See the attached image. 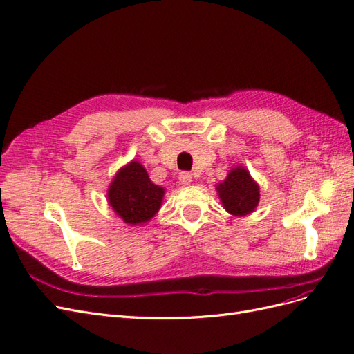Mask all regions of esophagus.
<instances>
[{"label": "esophagus", "mask_w": 354, "mask_h": 354, "mask_svg": "<svg viewBox=\"0 0 354 354\" xmlns=\"http://www.w3.org/2000/svg\"><path fill=\"white\" fill-rule=\"evenodd\" d=\"M178 180L181 181V185L187 186V185H190V183H192V174H190V173H180Z\"/></svg>", "instance_id": "34e87169"}]
</instances>
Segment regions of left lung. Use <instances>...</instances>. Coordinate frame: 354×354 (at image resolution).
I'll use <instances>...</instances> for the list:
<instances>
[{"label": "left lung", "mask_w": 354, "mask_h": 354, "mask_svg": "<svg viewBox=\"0 0 354 354\" xmlns=\"http://www.w3.org/2000/svg\"><path fill=\"white\" fill-rule=\"evenodd\" d=\"M216 190L224 209L234 217L248 216L260 202V186L242 165L233 167Z\"/></svg>", "instance_id": "8db88e82"}]
</instances>
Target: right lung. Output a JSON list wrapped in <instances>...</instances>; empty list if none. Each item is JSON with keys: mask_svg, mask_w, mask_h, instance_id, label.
I'll return each instance as SVG.
<instances>
[{"mask_svg": "<svg viewBox=\"0 0 354 354\" xmlns=\"http://www.w3.org/2000/svg\"><path fill=\"white\" fill-rule=\"evenodd\" d=\"M164 195L165 189L155 185L146 168L133 159L113 176L108 189V203L128 226H142L159 211Z\"/></svg>", "mask_w": 354, "mask_h": 354, "instance_id": "1", "label": "right lung"}]
</instances>
